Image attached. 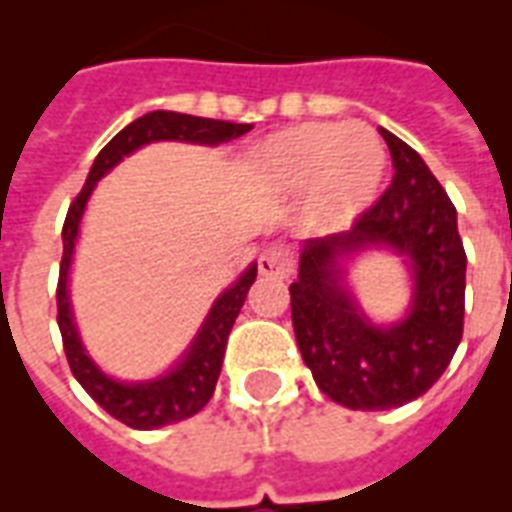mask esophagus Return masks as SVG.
Wrapping results in <instances>:
<instances>
[{
    "instance_id": "esophagus-1",
    "label": "esophagus",
    "mask_w": 512,
    "mask_h": 512,
    "mask_svg": "<svg viewBox=\"0 0 512 512\" xmlns=\"http://www.w3.org/2000/svg\"><path fill=\"white\" fill-rule=\"evenodd\" d=\"M295 271V255L287 244H271L260 257V273L271 279H287Z\"/></svg>"
}]
</instances>
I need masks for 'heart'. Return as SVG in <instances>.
Masks as SVG:
<instances>
[{
  "instance_id": "obj_1",
  "label": "heart",
  "mask_w": 512,
  "mask_h": 512,
  "mask_svg": "<svg viewBox=\"0 0 512 512\" xmlns=\"http://www.w3.org/2000/svg\"><path fill=\"white\" fill-rule=\"evenodd\" d=\"M263 167L281 191H313L321 220L348 223L374 199L385 175V148L364 124L308 122L273 135Z\"/></svg>"
}]
</instances>
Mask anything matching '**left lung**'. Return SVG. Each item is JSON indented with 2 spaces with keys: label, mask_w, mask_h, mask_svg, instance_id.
<instances>
[{
  "label": "left lung",
  "mask_w": 512,
  "mask_h": 512,
  "mask_svg": "<svg viewBox=\"0 0 512 512\" xmlns=\"http://www.w3.org/2000/svg\"><path fill=\"white\" fill-rule=\"evenodd\" d=\"M393 180L350 231L308 241L289 284L292 327L303 361L324 396L348 409H396L444 374L462 340L465 265L457 209L428 164L393 132L380 130ZM369 243L404 251L415 268L413 311L377 330L339 287L336 257Z\"/></svg>",
  "instance_id": "1"
}]
</instances>
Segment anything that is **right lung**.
Wrapping results in <instances>:
<instances>
[{
  "mask_svg": "<svg viewBox=\"0 0 512 512\" xmlns=\"http://www.w3.org/2000/svg\"><path fill=\"white\" fill-rule=\"evenodd\" d=\"M252 124H233L220 122V119H201V116L175 114V111H154L127 124L119 135L108 140L92 164L87 183L82 191L76 193V199L68 207L66 223H63V257H60V276H58V327L63 337V350H66L68 366L87 393L106 409L114 420L130 425L138 430H154L172 422L188 420L196 412H201L207 401L215 393L217 374L223 366L225 345L241 305L247 300L249 287L255 284L257 265H252L228 292H225L209 311L207 324L201 327L199 337L188 350V356L172 369L167 377L156 382H140V385H124L114 382L111 377L100 372L92 364L90 356L84 353L79 335H76L71 308H68L66 281L68 265H71V252H74L76 233H79V217L84 212V204L90 199L92 188L100 177L106 175L114 164H119L135 148L146 146L151 140H188V143H204V146H217L228 143L241 135H247Z\"/></svg>",
  "mask_w": 512,
  "mask_h": 512,
  "instance_id": "1",
  "label": "right lung"
}]
</instances>
